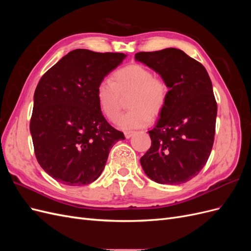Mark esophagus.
<instances>
[{"label":"esophagus","instance_id":"obj_1","mask_svg":"<svg viewBox=\"0 0 251 251\" xmlns=\"http://www.w3.org/2000/svg\"><path fill=\"white\" fill-rule=\"evenodd\" d=\"M134 135V132H130V131H127V132H125V136H126V138H131L132 136Z\"/></svg>","mask_w":251,"mask_h":251}]
</instances>
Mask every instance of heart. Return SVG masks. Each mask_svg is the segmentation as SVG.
<instances>
[{
	"instance_id": "b5f03b06",
	"label": "heart",
	"mask_w": 251,
	"mask_h": 251,
	"mask_svg": "<svg viewBox=\"0 0 251 251\" xmlns=\"http://www.w3.org/2000/svg\"><path fill=\"white\" fill-rule=\"evenodd\" d=\"M113 81L101 80L96 88V100L101 113L110 121H116L121 109V96L130 93L126 104L131 108L118 120L123 130H133L151 123V115L160 113L168 100L166 82L148 67L131 64L114 72Z\"/></svg>"
}]
</instances>
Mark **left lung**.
Listing matches in <instances>:
<instances>
[{
	"label": "left lung",
	"mask_w": 251,
	"mask_h": 251,
	"mask_svg": "<svg viewBox=\"0 0 251 251\" xmlns=\"http://www.w3.org/2000/svg\"><path fill=\"white\" fill-rule=\"evenodd\" d=\"M135 59L156 71L169 87L168 100L140 158L147 176L160 184H181L206 164L216 132L217 102L204 66L180 49L138 52Z\"/></svg>",
	"instance_id": "left-lung-1"
}]
</instances>
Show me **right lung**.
<instances>
[{
  "label": "right lung",
  "instance_id": "1",
  "mask_svg": "<svg viewBox=\"0 0 251 251\" xmlns=\"http://www.w3.org/2000/svg\"><path fill=\"white\" fill-rule=\"evenodd\" d=\"M126 57L125 53L75 49L37 83L30 120L34 153L42 169L60 183H92L112 147L125 139L103 117L96 88Z\"/></svg>",
  "mask_w": 251,
  "mask_h": 251
}]
</instances>
